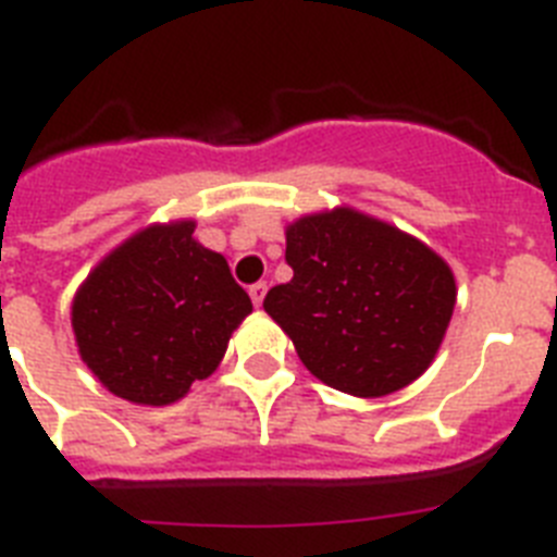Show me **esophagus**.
Segmentation results:
<instances>
[{"label": "esophagus", "mask_w": 557, "mask_h": 557, "mask_svg": "<svg viewBox=\"0 0 557 557\" xmlns=\"http://www.w3.org/2000/svg\"><path fill=\"white\" fill-rule=\"evenodd\" d=\"M250 301H253V307H262V301H264V293H268V284L264 282H256V284H250Z\"/></svg>", "instance_id": "obj_1"}]
</instances>
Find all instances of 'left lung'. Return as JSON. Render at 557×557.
Here are the masks:
<instances>
[{
	"label": "left lung",
	"instance_id": "1",
	"mask_svg": "<svg viewBox=\"0 0 557 557\" xmlns=\"http://www.w3.org/2000/svg\"><path fill=\"white\" fill-rule=\"evenodd\" d=\"M284 234L293 278L270 289L264 312L307 371L359 398L416 382L455 312L449 264L412 234L351 206L304 214Z\"/></svg>",
	"mask_w": 557,
	"mask_h": 557
}]
</instances>
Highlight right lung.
<instances>
[{
  "mask_svg": "<svg viewBox=\"0 0 557 557\" xmlns=\"http://www.w3.org/2000/svg\"><path fill=\"white\" fill-rule=\"evenodd\" d=\"M250 312L225 256L195 239V220H172L102 256L77 287L72 332L108 393L166 407L218 371Z\"/></svg>",
  "mask_w": 557,
  "mask_h": 557,
  "instance_id": "right-lung-1",
  "label": "right lung"
}]
</instances>
